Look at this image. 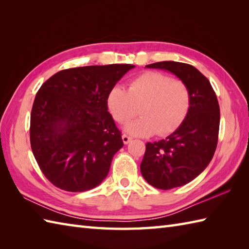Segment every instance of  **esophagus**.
Returning <instances> with one entry per match:
<instances>
[{
    "label": "esophagus",
    "mask_w": 249,
    "mask_h": 249,
    "mask_svg": "<svg viewBox=\"0 0 249 249\" xmlns=\"http://www.w3.org/2000/svg\"><path fill=\"white\" fill-rule=\"evenodd\" d=\"M122 140H123L124 144H128L129 142L131 141V138H130L129 136H127V135H123V136H122Z\"/></svg>",
    "instance_id": "34e87169"
}]
</instances>
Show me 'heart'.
Segmentation results:
<instances>
[{"label":"heart","instance_id":"1","mask_svg":"<svg viewBox=\"0 0 249 249\" xmlns=\"http://www.w3.org/2000/svg\"><path fill=\"white\" fill-rule=\"evenodd\" d=\"M113 119L125 123L140 113L139 119L124 126L125 133L136 137L154 134L166 136L177 130L189 110L190 94L186 84L160 71H146L129 83L111 89L107 98Z\"/></svg>","mask_w":249,"mask_h":249}]
</instances>
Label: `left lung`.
Returning <instances> with one entry per match:
<instances>
[{"label": "left lung", "mask_w": 249, "mask_h": 249, "mask_svg": "<svg viewBox=\"0 0 249 249\" xmlns=\"http://www.w3.org/2000/svg\"><path fill=\"white\" fill-rule=\"evenodd\" d=\"M145 67L176 75L189 89L190 105L186 118L174 133L166 139L147 142L141 174L158 189L183 186L197 178L214 156L220 121L218 100L210 81L192 65L165 61Z\"/></svg>", "instance_id": "1"}]
</instances>
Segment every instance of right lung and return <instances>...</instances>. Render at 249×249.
Masks as SVG:
<instances>
[{
    "mask_svg": "<svg viewBox=\"0 0 249 249\" xmlns=\"http://www.w3.org/2000/svg\"><path fill=\"white\" fill-rule=\"evenodd\" d=\"M131 64L76 67L50 77L37 92L30 140L44 176L66 192L82 193L102 183L124 145L107 98Z\"/></svg>",
    "mask_w": 249,
    "mask_h": 249,
    "instance_id": "add662e5",
    "label": "right lung"
}]
</instances>
